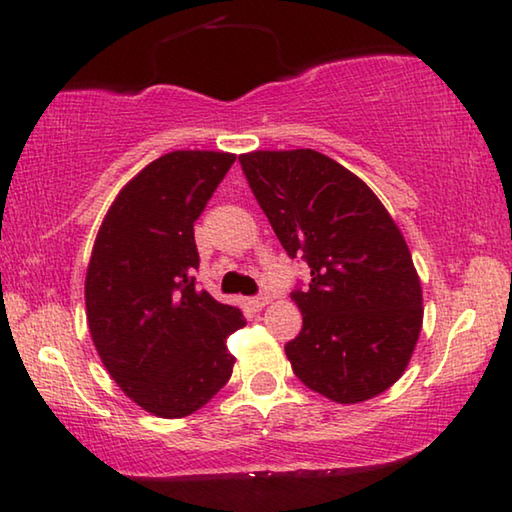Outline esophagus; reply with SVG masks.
<instances>
[{
    "mask_svg": "<svg viewBox=\"0 0 512 512\" xmlns=\"http://www.w3.org/2000/svg\"><path fill=\"white\" fill-rule=\"evenodd\" d=\"M268 302H271V296H268V293H259V296L250 298V305H253L255 309H262V307H266Z\"/></svg>",
    "mask_w": 512,
    "mask_h": 512,
    "instance_id": "esophagus-1",
    "label": "esophagus"
}]
</instances>
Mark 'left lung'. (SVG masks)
<instances>
[{
  "label": "left lung",
  "mask_w": 512,
  "mask_h": 512,
  "mask_svg": "<svg viewBox=\"0 0 512 512\" xmlns=\"http://www.w3.org/2000/svg\"><path fill=\"white\" fill-rule=\"evenodd\" d=\"M282 248L311 268L291 300L302 329L284 345L296 377L339 404L366 402L402 377L422 329L411 250L375 192L311 149L239 155Z\"/></svg>",
  "instance_id": "obj_1"
}]
</instances>
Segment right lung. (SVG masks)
<instances>
[{"mask_svg":"<svg viewBox=\"0 0 512 512\" xmlns=\"http://www.w3.org/2000/svg\"><path fill=\"white\" fill-rule=\"evenodd\" d=\"M237 155L171 151L112 201L85 275V309L103 366L158 418H185L228 384L225 339L246 325L237 307L196 289L194 221Z\"/></svg>","mask_w":512,"mask_h":512,"instance_id":"obj_1","label":"right lung"}]
</instances>
